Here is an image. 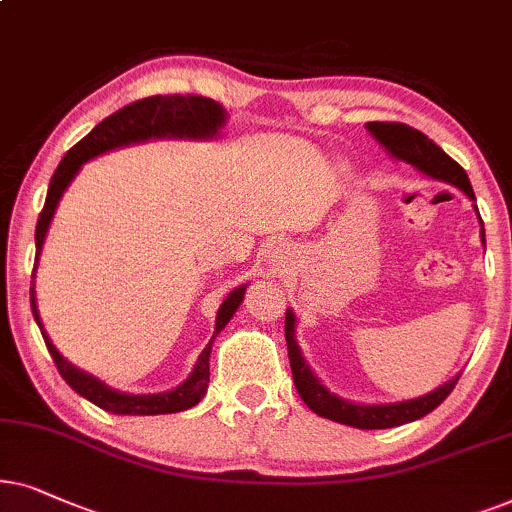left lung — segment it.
I'll use <instances>...</instances> for the list:
<instances>
[{
  "label": "left lung",
  "instance_id": "obj_1",
  "mask_svg": "<svg viewBox=\"0 0 512 512\" xmlns=\"http://www.w3.org/2000/svg\"><path fill=\"white\" fill-rule=\"evenodd\" d=\"M367 131L374 140L379 142L381 147L386 149L393 159L410 163L424 173L431 180L445 182V185H452L468 196L473 201L475 213H478V206H475V194L473 187H470V180L459 163H456L452 156H447L442 149L435 145L433 140H428L424 133L417 131V128H410L405 124H391V121H370L365 124ZM480 220V213H478ZM482 227V220H480ZM482 243H485V229H480ZM297 318L295 311H285V342H288V356H290V367H292V379H295L297 393L302 395V400L309 407L311 412H316L318 417H325L330 421H337V424L353 426V428H393L410 424V421H417L426 417L428 412H433L442 400L452 393V388L459 381V374L452 377L445 384L435 388V391L419 395V398L412 400H400V403H381V405H363V403H351V400L339 398V395L330 393L323 381H320L313 370L306 363L302 356V349H299L297 337H295Z\"/></svg>",
  "mask_w": 512,
  "mask_h": 512
}]
</instances>
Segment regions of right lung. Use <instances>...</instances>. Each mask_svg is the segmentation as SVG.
Segmentation results:
<instances>
[{"label":"right lung","instance_id":"right-lung-1","mask_svg":"<svg viewBox=\"0 0 512 512\" xmlns=\"http://www.w3.org/2000/svg\"><path fill=\"white\" fill-rule=\"evenodd\" d=\"M227 124V112L220 102L203 98V95H152V98H142L131 105L121 107L112 117L102 119L98 126L93 128L86 138H81L70 152L63 156L56 173L51 177L49 192H46L44 210L39 213L37 231H34V245H37V257H34V271H32V288H30V304L34 320H37L39 330L49 353L56 363L60 377L77 391L81 398L91 400L100 410L114 412V414H133V417H152V414H173L194 407L208 391L210 381V351H213L215 337L227 327V323L234 318V313L243 302L245 288L248 285H238L224 297V302L217 309L215 318V332L213 339L201 351L199 360H196L194 370L189 377L182 381L180 386L170 388L163 393H149V395H133L117 391V388L107 386L93 374H88L79 367H74L70 360L60 356V351L53 346V342L46 335L42 318L37 311V292H34V274H37L39 255H42L46 234H49L51 220L56 215V208L60 199H63L65 189L77 177V173L86 161L95 159V156L112 152L117 147L135 145V142L147 140H161V138H187V140H210L217 138Z\"/></svg>","mask_w":512,"mask_h":512}]
</instances>
